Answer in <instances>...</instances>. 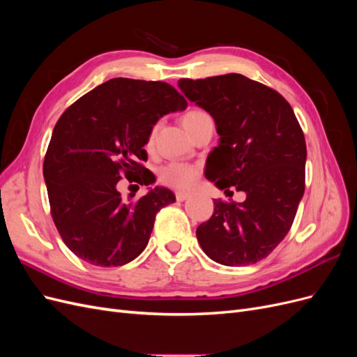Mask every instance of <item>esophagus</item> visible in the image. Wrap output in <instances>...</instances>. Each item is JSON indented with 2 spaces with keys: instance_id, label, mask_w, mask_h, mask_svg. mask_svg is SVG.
I'll use <instances>...</instances> for the list:
<instances>
[{
  "instance_id": "1",
  "label": "esophagus",
  "mask_w": 357,
  "mask_h": 357,
  "mask_svg": "<svg viewBox=\"0 0 357 357\" xmlns=\"http://www.w3.org/2000/svg\"><path fill=\"white\" fill-rule=\"evenodd\" d=\"M176 198H177V201L183 202V201H186L188 198H190V193L189 192H176Z\"/></svg>"
}]
</instances>
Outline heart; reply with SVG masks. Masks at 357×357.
<instances>
[{
  "label": "heart",
  "mask_w": 357,
  "mask_h": 357,
  "mask_svg": "<svg viewBox=\"0 0 357 357\" xmlns=\"http://www.w3.org/2000/svg\"><path fill=\"white\" fill-rule=\"evenodd\" d=\"M205 116H208V114L202 110H190L185 114V117H183V125L186 126L189 123L197 122ZM155 131H156L155 128L150 131L147 144L153 143ZM198 174H199V171L197 167L189 165V164H183V162H171V164H168L167 167L160 169L159 178L162 183H165V185H168V186L177 188V189H188L193 185V183H195V180L198 178Z\"/></svg>",
  "instance_id": "heart-1"
}]
</instances>
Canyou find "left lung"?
Instances as JSON below:
<instances>
[{
    "instance_id": "8db88e82",
    "label": "left lung",
    "mask_w": 357,
    "mask_h": 357,
    "mask_svg": "<svg viewBox=\"0 0 357 357\" xmlns=\"http://www.w3.org/2000/svg\"><path fill=\"white\" fill-rule=\"evenodd\" d=\"M178 88L220 137L205 177L231 197L229 188L245 193L243 202L214 199L198 243L218 264H256L283 241L304 197L307 146L295 113L278 92L236 73L180 79Z\"/></svg>"
}]
</instances>
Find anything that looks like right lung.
<instances>
[{
    "label": "right lung",
    "mask_w": 357,
    "mask_h": 357,
    "mask_svg": "<svg viewBox=\"0 0 357 357\" xmlns=\"http://www.w3.org/2000/svg\"><path fill=\"white\" fill-rule=\"evenodd\" d=\"M186 100L164 82L112 79L82 96L53 129L43 176L50 211L70 250L96 266H121L142 253L160 208L176 202L169 189L150 188L128 199L125 174L149 186L144 146L160 117L183 112ZM137 192V190H135Z\"/></svg>",
    "instance_id": "obj_1"
}]
</instances>
